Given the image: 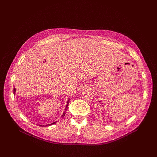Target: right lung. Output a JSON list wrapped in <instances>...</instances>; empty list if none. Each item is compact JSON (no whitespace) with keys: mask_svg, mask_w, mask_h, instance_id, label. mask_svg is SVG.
I'll return each instance as SVG.
<instances>
[{"mask_svg":"<svg viewBox=\"0 0 157 157\" xmlns=\"http://www.w3.org/2000/svg\"><path fill=\"white\" fill-rule=\"evenodd\" d=\"M15 92H16V88H13V94H15ZM69 99L68 101H67V106H66V108H65V111L67 110V107H68V105H69ZM65 111L64 112V113L63 114V115H62V117H63L65 116ZM55 123H56V122L51 123V124H48V125H49V126H50V125H52V124H55ZM46 126H47V125H46Z\"/></svg>","mask_w":157,"mask_h":157,"instance_id":"add662e5","label":"right lung"}]
</instances>
